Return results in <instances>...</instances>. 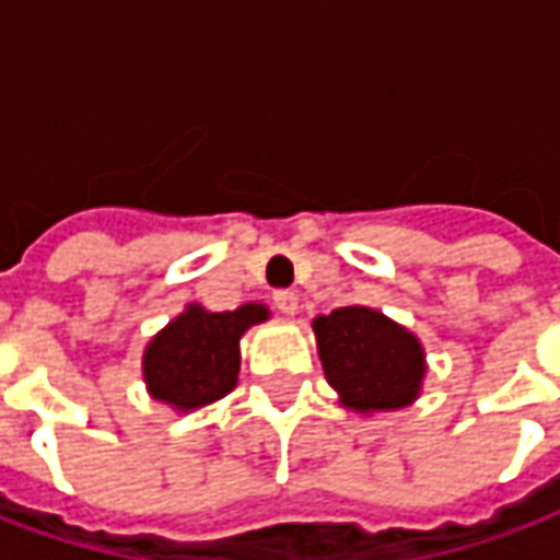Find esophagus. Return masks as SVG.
Instances as JSON below:
<instances>
[{
	"instance_id": "esophagus-1",
	"label": "esophagus",
	"mask_w": 560,
	"mask_h": 560,
	"mask_svg": "<svg viewBox=\"0 0 560 560\" xmlns=\"http://www.w3.org/2000/svg\"><path fill=\"white\" fill-rule=\"evenodd\" d=\"M272 303H276L281 315H296V308H300V300H296L293 291H276L272 293Z\"/></svg>"
}]
</instances>
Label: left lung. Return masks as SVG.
<instances>
[{
	"instance_id": "1",
	"label": "left lung",
	"mask_w": 560,
	"mask_h": 560,
	"mask_svg": "<svg viewBox=\"0 0 560 560\" xmlns=\"http://www.w3.org/2000/svg\"><path fill=\"white\" fill-rule=\"evenodd\" d=\"M330 388L354 412H390L416 400L424 348L397 320L366 306H342L312 320Z\"/></svg>"
}]
</instances>
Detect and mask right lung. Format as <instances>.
<instances>
[{
    "label": "right lung",
    "mask_w": 560,
    "mask_h": 560,
    "mask_svg": "<svg viewBox=\"0 0 560 560\" xmlns=\"http://www.w3.org/2000/svg\"><path fill=\"white\" fill-rule=\"evenodd\" d=\"M267 318L264 303H245L236 312L187 306L144 348L142 375L151 397L178 412L226 397L240 378L242 334Z\"/></svg>",
    "instance_id": "obj_1"
}]
</instances>
